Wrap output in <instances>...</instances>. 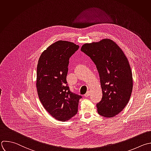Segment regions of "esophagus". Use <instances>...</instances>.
Segmentation results:
<instances>
[{
	"mask_svg": "<svg viewBox=\"0 0 151 151\" xmlns=\"http://www.w3.org/2000/svg\"><path fill=\"white\" fill-rule=\"evenodd\" d=\"M89 95H90V92L88 91V92H87L85 94V97H88V96H89Z\"/></svg>",
	"mask_w": 151,
	"mask_h": 151,
	"instance_id": "34e87169",
	"label": "esophagus"
}]
</instances>
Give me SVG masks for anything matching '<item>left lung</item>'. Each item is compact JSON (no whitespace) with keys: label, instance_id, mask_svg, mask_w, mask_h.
I'll use <instances>...</instances> for the list:
<instances>
[{"label":"left lung","instance_id":"obj_1","mask_svg":"<svg viewBox=\"0 0 151 151\" xmlns=\"http://www.w3.org/2000/svg\"><path fill=\"white\" fill-rule=\"evenodd\" d=\"M81 50L93 62L100 77L103 97L96 104L98 114L109 118L117 115L128 103L133 89L132 73L126 56L110 39L85 44Z\"/></svg>","mask_w":151,"mask_h":151}]
</instances>
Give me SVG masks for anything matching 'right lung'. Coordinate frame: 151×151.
I'll use <instances>...</instances> for the list:
<instances>
[{"instance_id":"add662e5","label":"right lung","mask_w":151,"mask_h":151,"mask_svg":"<svg viewBox=\"0 0 151 151\" xmlns=\"http://www.w3.org/2000/svg\"><path fill=\"white\" fill-rule=\"evenodd\" d=\"M79 47L69 41H56L42 53L37 65L36 85L39 99L47 111L62 122L76 114L82 98L70 91L66 81L69 59Z\"/></svg>"}]
</instances>
